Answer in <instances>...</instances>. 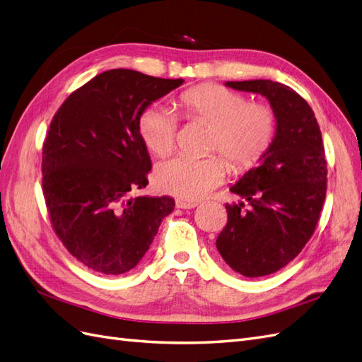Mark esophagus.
<instances>
[{"label": "esophagus", "mask_w": 362, "mask_h": 362, "mask_svg": "<svg viewBox=\"0 0 362 362\" xmlns=\"http://www.w3.org/2000/svg\"><path fill=\"white\" fill-rule=\"evenodd\" d=\"M177 208H182V210H192V208L198 206V202H190V201H182V199H177L175 202Z\"/></svg>", "instance_id": "esophagus-1"}]
</instances>
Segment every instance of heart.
I'll list each match as a JSON object with an SVG mask.
<instances>
[{"mask_svg": "<svg viewBox=\"0 0 362 362\" xmlns=\"http://www.w3.org/2000/svg\"><path fill=\"white\" fill-rule=\"evenodd\" d=\"M180 110L193 119L213 124L210 149L221 151L235 170L249 169L270 146L276 117L266 104L252 103L242 93L218 84L192 87L180 95ZM177 116L168 107L154 104L139 117L141 140L156 156H166L177 140ZM226 163L218 156H177L158 164V187L185 201H198L221 184Z\"/></svg>", "mask_w": 362, "mask_h": 362, "instance_id": "heart-1", "label": "heart"}]
</instances>
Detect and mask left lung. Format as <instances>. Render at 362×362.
<instances>
[{
    "mask_svg": "<svg viewBox=\"0 0 362 362\" xmlns=\"http://www.w3.org/2000/svg\"><path fill=\"white\" fill-rule=\"evenodd\" d=\"M269 100L276 117L270 146L231 189L245 202L226 204L228 222L216 240L226 264L247 278L275 273L308 243L326 196V158L314 112L291 87L272 80L226 81Z\"/></svg>",
    "mask_w": 362,
    "mask_h": 362,
    "instance_id": "left-lung-1",
    "label": "left lung"
}]
</instances>
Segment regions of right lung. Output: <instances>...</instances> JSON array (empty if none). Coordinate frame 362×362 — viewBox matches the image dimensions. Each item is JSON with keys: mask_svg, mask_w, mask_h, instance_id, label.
Masks as SVG:
<instances>
[{"mask_svg": "<svg viewBox=\"0 0 362 362\" xmlns=\"http://www.w3.org/2000/svg\"><path fill=\"white\" fill-rule=\"evenodd\" d=\"M184 83L131 69L96 75L54 115L42 152V187L54 231L86 267L104 275L134 269L173 211L170 196L145 189L151 158L139 117Z\"/></svg>", "mask_w": 362, "mask_h": 362, "instance_id": "obj_1", "label": "right lung"}]
</instances>
